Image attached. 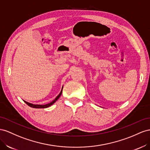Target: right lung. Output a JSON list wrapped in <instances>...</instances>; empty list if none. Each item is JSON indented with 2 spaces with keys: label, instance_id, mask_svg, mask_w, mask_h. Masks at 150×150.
Listing matches in <instances>:
<instances>
[{
  "label": "right lung",
  "instance_id": "right-lung-1",
  "mask_svg": "<svg viewBox=\"0 0 150 150\" xmlns=\"http://www.w3.org/2000/svg\"><path fill=\"white\" fill-rule=\"evenodd\" d=\"M63 89V88H62ZM62 91H61V92H60V93H59V95L55 98V99L52 101V102H51L50 103H48V104H45V105H35V104H31V103H29V102H25V101H24V102H25V104H26L27 105H28L29 106H30V107H31V108H48V107H50V105H53L55 102H56L59 98V97H60V96L62 95Z\"/></svg>",
  "mask_w": 150,
  "mask_h": 150
}]
</instances>
